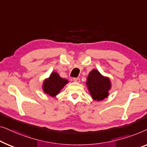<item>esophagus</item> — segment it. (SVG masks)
Masks as SVG:
<instances>
[{
  "label": "esophagus",
  "mask_w": 147,
  "mask_h": 147,
  "mask_svg": "<svg viewBox=\"0 0 147 147\" xmlns=\"http://www.w3.org/2000/svg\"><path fill=\"white\" fill-rule=\"evenodd\" d=\"M73 81L76 82H80V80L79 78H73Z\"/></svg>",
  "instance_id": "obj_1"
}]
</instances>
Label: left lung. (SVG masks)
I'll list each match as a JSON object with an SVG mask.
<instances>
[{"instance_id":"8db88e82","label":"left lung","mask_w":147,"mask_h":147,"mask_svg":"<svg viewBox=\"0 0 147 147\" xmlns=\"http://www.w3.org/2000/svg\"><path fill=\"white\" fill-rule=\"evenodd\" d=\"M86 85L92 98L95 100H102L108 96L111 88L109 78L104 77L97 70L93 69L88 74Z\"/></svg>"}]
</instances>
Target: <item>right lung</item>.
<instances>
[{
    "label": "right lung",
    "mask_w": 147,
    "mask_h": 147,
    "mask_svg": "<svg viewBox=\"0 0 147 147\" xmlns=\"http://www.w3.org/2000/svg\"><path fill=\"white\" fill-rule=\"evenodd\" d=\"M67 83L68 80L61 78L59 74L52 73L50 77L44 81L42 88L45 93L51 96H55Z\"/></svg>",
    "instance_id": "1"
}]
</instances>
